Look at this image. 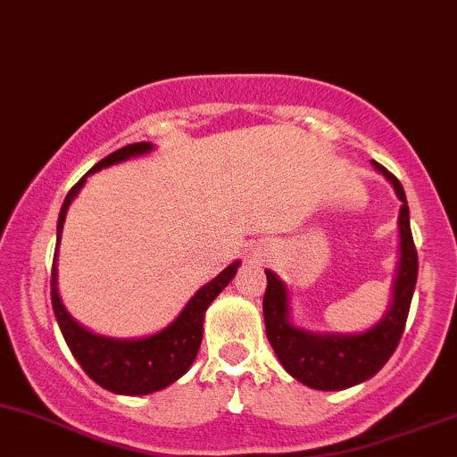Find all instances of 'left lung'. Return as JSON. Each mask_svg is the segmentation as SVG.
<instances>
[{"label": "left lung", "mask_w": 457, "mask_h": 457, "mask_svg": "<svg viewBox=\"0 0 457 457\" xmlns=\"http://www.w3.org/2000/svg\"><path fill=\"white\" fill-rule=\"evenodd\" d=\"M372 165L390 180L403 203L399 213L401 262L395 281V301L379 325L360 336H313L301 331L287 322L286 286L266 270L268 286L263 294V318H266L270 345L294 379L316 390H345L377 375L399 346L414 296L419 254L411 239L410 209H407L403 185L384 165L375 161Z\"/></svg>", "instance_id": "left-lung-1"}]
</instances>
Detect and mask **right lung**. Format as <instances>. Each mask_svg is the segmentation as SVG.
Wrapping results in <instances>:
<instances>
[{
  "label": "right lung",
  "instance_id": "1",
  "mask_svg": "<svg viewBox=\"0 0 457 457\" xmlns=\"http://www.w3.org/2000/svg\"><path fill=\"white\" fill-rule=\"evenodd\" d=\"M148 150H152V144H148V141L124 145V148L104 156L100 163L93 165L89 174L102 168H109L112 163H121V161L130 159V156L144 154V152ZM89 174H85L76 185H73L70 194H67L65 203H62L56 227L58 242H61L67 207H70L71 200L76 198V194L80 191L82 185H85ZM237 268L239 262L224 268L213 281L195 292V296L191 298L187 307L180 312V316L176 318L170 327L154 333V336L144 337V340H112V337L96 336V333L87 331L85 327L78 325L70 313H67V309L62 307L61 298H58L56 254H54L52 266V307L71 355L76 357V361L82 366V370H85L97 386L106 387V390L115 392V395H150V392L163 390V387L174 384V381L179 379V377H183L185 372L189 370V366L194 364L195 355H198L200 342H203L204 312H207L211 301L228 286L230 278L237 272Z\"/></svg>",
  "mask_w": 457,
  "mask_h": 457
}]
</instances>
